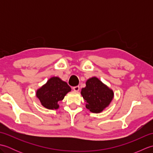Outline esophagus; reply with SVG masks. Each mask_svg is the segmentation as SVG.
<instances>
[{
    "label": "esophagus",
    "instance_id": "1",
    "mask_svg": "<svg viewBox=\"0 0 153 153\" xmlns=\"http://www.w3.org/2000/svg\"><path fill=\"white\" fill-rule=\"evenodd\" d=\"M79 89H80L79 86H76V87H73L74 91H76V92H78L79 91Z\"/></svg>",
    "mask_w": 153,
    "mask_h": 153
}]
</instances>
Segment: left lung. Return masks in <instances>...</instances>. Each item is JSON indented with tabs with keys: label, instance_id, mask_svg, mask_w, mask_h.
<instances>
[{
	"label": "left lung",
	"instance_id": "left-lung-1",
	"mask_svg": "<svg viewBox=\"0 0 153 153\" xmlns=\"http://www.w3.org/2000/svg\"><path fill=\"white\" fill-rule=\"evenodd\" d=\"M81 95L86 102L85 107L93 113H100L109 106L114 98V91L97 77L86 81Z\"/></svg>",
	"mask_w": 153,
	"mask_h": 153
}]
</instances>
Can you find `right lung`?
<instances>
[{"instance_id": "add662e5", "label": "right lung", "mask_w": 153, "mask_h": 153, "mask_svg": "<svg viewBox=\"0 0 153 153\" xmlns=\"http://www.w3.org/2000/svg\"><path fill=\"white\" fill-rule=\"evenodd\" d=\"M71 87L66 82L58 77H51L47 83L36 91V97L41 105L49 110L59 108L58 102L62 100L68 93L71 91Z\"/></svg>"}]
</instances>
